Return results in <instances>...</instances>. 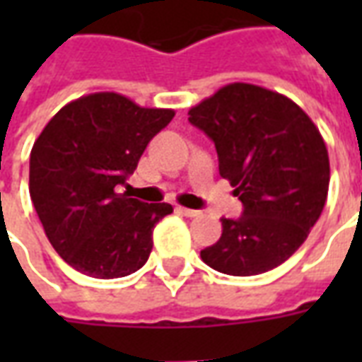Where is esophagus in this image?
<instances>
[{
  "instance_id": "1",
  "label": "esophagus",
  "mask_w": 362,
  "mask_h": 362,
  "mask_svg": "<svg viewBox=\"0 0 362 362\" xmlns=\"http://www.w3.org/2000/svg\"><path fill=\"white\" fill-rule=\"evenodd\" d=\"M178 209V213H182L184 217H197L199 215V211H196V209H188V207H176Z\"/></svg>"
}]
</instances>
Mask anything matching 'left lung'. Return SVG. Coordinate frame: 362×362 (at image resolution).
<instances>
[{"mask_svg": "<svg viewBox=\"0 0 362 362\" xmlns=\"http://www.w3.org/2000/svg\"><path fill=\"white\" fill-rule=\"evenodd\" d=\"M189 124L215 143L219 174L243 202L238 219L202 259L227 275H258L281 266L322 215L329 186L326 143L291 98L250 83H230L189 108Z\"/></svg>", "mask_w": 362, "mask_h": 362, "instance_id": "8db88e82", "label": "left lung"}]
</instances>
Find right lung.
<instances>
[{
	"label": "right lung",
	"mask_w": 362,
	"mask_h": 362,
	"mask_svg": "<svg viewBox=\"0 0 362 362\" xmlns=\"http://www.w3.org/2000/svg\"><path fill=\"white\" fill-rule=\"evenodd\" d=\"M170 108H143L118 93L66 104L30 151L28 189L44 233L77 272L114 279L145 266L153 228L170 204L118 194L143 151L170 124Z\"/></svg>",
	"instance_id": "right-lung-1"
}]
</instances>
